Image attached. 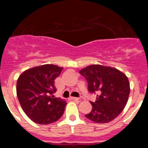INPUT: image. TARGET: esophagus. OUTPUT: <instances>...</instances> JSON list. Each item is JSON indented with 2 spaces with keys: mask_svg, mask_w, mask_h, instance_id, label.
<instances>
[{
  "mask_svg": "<svg viewBox=\"0 0 148 148\" xmlns=\"http://www.w3.org/2000/svg\"><path fill=\"white\" fill-rule=\"evenodd\" d=\"M70 99H71V100H75V101L79 100V99H78V98H76V97H70Z\"/></svg>",
  "mask_w": 148,
  "mask_h": 148,
  "instance_id": "34e87169",
  "label": "esophagus"
}]
</instances>
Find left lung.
<instances>
[{"label":"left lung","mask_w":148,"mask_h":148,"mask_svg":"<svg viewBox=\"0 0 148 148\" xmlns=\"http://www.w3.org/2000/svg\"><path fill=\"white\" fill-rule=\"evenodd\" d=\"M88 83V90L99 92L92 111L85 115L95 123H108L122 112L130 95V83L125 74L116 68L90 65L79 71Z\"/></svg>","instance_id":"8db88e82"}]
</instances>
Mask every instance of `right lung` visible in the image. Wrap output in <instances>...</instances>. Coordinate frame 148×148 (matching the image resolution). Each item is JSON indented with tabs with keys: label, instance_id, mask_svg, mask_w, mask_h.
<instances>
[{
	"label": "right lung",
	"instance_id": "add662e5",
	"mask_svg": "<svg viewBox=\"0 0 148 148\" xmlns=\"http://www.w3.org/2000/svg\"><path fill=\"white\" fill-rule=\"evenodd\" d=\"M63 68L44 64L23 72L17 81V96L22 109L30 119L40 125L58 121L64 112L66 102L54 97L55 79Z\"/></svg>",
	"mask_w": 148,
	"mask_h": 148
}]
</instances>
